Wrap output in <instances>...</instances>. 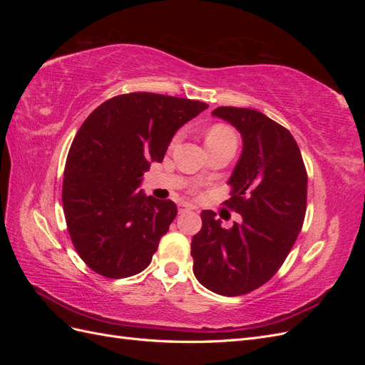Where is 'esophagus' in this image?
Segmentation results:
<instances>
[{"mask_svg": "<svg viewBox=\"0 0 365 365\" xmlns=\"http://www.w3.org/2000/svg\"><path fill=\"white\" fill-rule=\"evenodd\" d=\"M190 208H192V205L185 204V202H180V204H178V213H185V212H189Z\"/></svg>", "mask_w": 365, "mask_h": 365, "instance_id": "34e87169", "label": "esophagus"}]
</instances>
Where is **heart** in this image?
Listing matches in <instances>:
<instances>
[{"label": "heart", "mask_w": 365, "mask_h": 365, "mask_svg": "<svg viewBox=\"0 0 365 365\" xmlns=\"http://www.w3.org/2000/svg\"><path fill=\"white\" fill-rule=\"evenodd\" d=\"M180 134L175 135L172 140V145L178 143ZM237 145V138L233 130L225 125H213L207 130L205 134V146L208 148H219V146H235Z\"/></svg>", "instance_id": "b5f03b06"}]
</instances>
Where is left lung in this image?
I'll return each mask as SVG.
<instances>
[{
    "mask_svg": "<svg viewBox=\"0 0 365 365\" xmlns=\"http://www.w3.org/2000/svg\"><path fill=\"white\" fill-rule=\"evenodd\" d=\"M212 114L244 140L225 201L242 222L225 230L215 212L204 210L202 228L192 239L193 272L207 289L235 297L260 288L288 257L306 215L307 173L291 132L269 117L235 106Z\"/></svg>",
    "mask_w": 365,
    "mask_h": 365,
    "instance_id": "1",
    "label": "left lung"
}]
</instances>
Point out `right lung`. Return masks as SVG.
Returning <instances> with one entry per match:
<instances>
[{"label": "right lung", "instance_id": "right-lung-1", "mask_svg": "<svg viewBox=\"0 0 365 365\" xmlns=\"http://www.w3.org/2000/svg\"><path fill=\"white\" fill-rule=\"evenodd\" d=\"M208 105L153 93L109 98L88 115L65 163L62 204L73 245L94 272L125 279L149 267L178 210L138 185L172 137Z\"/></svg>", "mask_w": 365, "mask_h": 365}]
</instances>
